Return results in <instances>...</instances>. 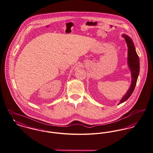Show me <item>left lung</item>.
Here are the masks:
<instances>
[{"instance_id": "obj_1", "label": "left lung", "mask_w": 153, "mask_h": 153, "mask_svg": "<svg viewBox=\"0 0 153 153\" xmlns=\"http://www.w3.org/2000/svg\"><path fill=\"white\" fill-rule=\"evenodd\" d=\"M122 37H124L126 40V43L128 47V58L127 62L129 67V69L131 73V83L129 89L126 92V94L123 96L122 99H121L119 104L123 103L128 99L132 94L133 93L135 86L136 84L138 76L139 74L140 69V64L139 59L137 54L136 53L135 47L132 39L128 35L123 34ZM118 104V105H119Z\"/></svg>"}]
</instances>
